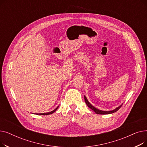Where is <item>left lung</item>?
Here are the masks:
<instances>
[{
	"label": "left lung",
	"instance_id": "1",
	"mask_svg": "<svg viewBox=\"0 0 147 147\" xmlns=\"http://www.w3.org/2000/svg\"><path fill=\"white\" fill-rule=\"evenodd\" d=\"M84 101H85V102H86V105H88V107H89L91 110L94 111L98 114H112L113 113H115V112H116L117 111H118L120 109V107H121V105H123V104H122L121 105H120V106H119L118 107L116 108V109H115L113 110H111V111H102V110H98V109H96V108H95V107H94L93 105H92L88 101V100L87 99V98H86V97L85 96H84Z\"/></svg>",
	"mask_w": 147,
	"mask_h": 147
}]
</instances>
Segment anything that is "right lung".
Wrapping results in <instances>:
<instances>
[{"label":"right lung","mask_w":147,"mask_h":147,"mask_svg":"<svg viewBox=\"0 0 147 147\" xmlns=\"http://www.w3.org/2000/svg\"><path fill=\"white\" fill-rule=\"evenodd\" d=\"M58 107H57L55 110H53V111H51V112H49V113H40V114H37V115H49V114H51L55 112V111H56V110L58 109Z\"/></svg>","instance_id":"1"}]
</instances>
